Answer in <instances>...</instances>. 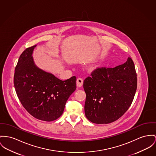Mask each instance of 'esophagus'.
<instances>
[{"label": "esophagus", "instance_id": "obj_1", "mask_svg": "<svg viewBox=\"0 0 156 156\" xmlns=\"http://www.w3.org/2000/svg\"><path fill=\"white\" fill-rule=\"evenodd\" d=\"M83 83V80L82 78H78L76 81V84L78 87H80L82 86Z\"/></svg>", "mask_w": 156, "mask_h": 156}]
</instances>
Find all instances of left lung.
<instances>
[{"mask_svg":"<svg viewBox=\"0 0 156 156\" xmlns=\"http://www.w3.org/2000/svg\"><path fill=\"white\" fill-rule=\"evenodd\" d=\"M136 87L135 66L130 57L114 68L94 70L83 82L86 118L98 124L114 122L131 106Z\"/></svg>","mask_w":156,"mask_h":156,"instance_id":"8db88e82","label":"left lung"}]
</instances>
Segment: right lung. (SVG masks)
I'll use <instances>...</instances> for the list:
<instances>
[{"label":"right lung","instance_id":"right-lung-1","mask_svg":"<svg viewBox=\"0 0 156 156\" xmlns=\"http://www.w3.org/2000/svg\"><path fill=\"white\" fill-rule=\"evenodd\" d=\"M36 47L21 54L15 70L14 86L25 109L34 118L50 122L62 114L67 99L76 89V77L62 81L39 68L32 57Z\"/></svg>","mask_w":156,"mask_h":156}]
</instances>
